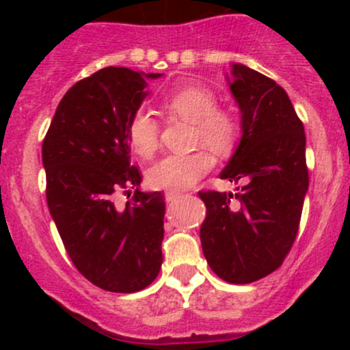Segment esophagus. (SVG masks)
I'll use <instances>...</instances> for the list:
<instances>
[{"mask_svg":"<svg viewBox=\"0 0 350 350\" xmlns=\"http://www.w3.org/2000/svg\"><path fill=\"white\" fill-rule=\"evenodd\" d=\"M180 198V192H176V191H167L166 194H164V199H166V202H176Z\"/></svg>","mask_w":350,"mask_h":350,"instance_id":"1","label":"esophagus"}]
</instances>
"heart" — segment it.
<instances>
[{
  "label": "heart",
  "instance_id": "obj_1",
  "mask_svg": "<svg viewBox=\"0 0 350 350\" xmlns=\"http://www.w3.org/2000/svg\"><path fill=\"white\" fill-rule=\"evenodd\" d=\"M164 108L186 122L194 123L198 143L217 152L227 151L239 136V122L226 108L217 107V98L202 85H184L164 98ZM131 148L143 158H150L159 144V124L148 111H136L126 124ZM214 159L206 151L189 154H167L148 171V183L154 189L180 191L198 183L211 171Z\"/></svg>",
  "mask_w": 350,
  "mask_h": 350
}]
</instances>
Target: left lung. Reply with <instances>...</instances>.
Here are the masks:
<instances>
[{"label":"left lung","mask_w":350,"mask_h":350,"mask_svg":"<svg viewBox=\"0 0 350 350\" xmlns=\"http://www.w3.org/2000/svg\"><path fill=\"white\" fill-rule=\"evenodd\" d=\"M232 95L242 113V138L220 179L232 192H199L207 208L200 243L208 267L228 283L270 275L290 253L308 192L306 135L283 87L232 64Z\"/></svg>","instance_id":"1"}]
</instances>
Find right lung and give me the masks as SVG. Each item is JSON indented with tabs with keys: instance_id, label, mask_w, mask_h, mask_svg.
<instances>
[{
	"instance_id": "obj_1",
	"label": "right lung",
	"mask_w": 350,
	"mask_h": 350,
	"mask_svg": "<svg viewBox=\"0 0 350 350\" xmlns=\"http://www.w3.org/2000/svg\"><path fill=\"white\" fill-rule=\"evenodd\" d=\"M143 74L105 67L79 80L60 100L42 143L46 198L72 263L95 286L144 290L163 263L164 196L142 192L126 124L148 95ZM135 189L123 209L116 191Z\"/></svg>"
}]
</instances>
